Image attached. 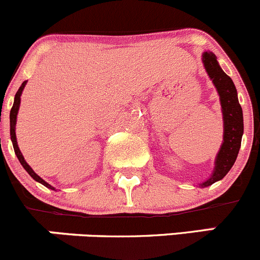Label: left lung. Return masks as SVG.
<instances>
[{
  "label": "left lung",
  "instance_id": "1",
  "mask_svg": "<svg viewBox=\"0 0 260 260\" xmlns=\"http://www.w3.org/2000/svg\"><path fill=\"white\" fill-rule=\"evenodd\" d=\"M202 63L207 76L214 83L220 97L221 112L223 121V135L220 150L215 158V167L210 178L200 183L201 188L209 187L215 182L221 181L233 168L241 145L244 134L243 110L238 100V91L233 79L221 69L217 56L212 51H204Z\"/></svg>",
  "mask_w": 260,
  "mask_h": 260
}]
</instances>
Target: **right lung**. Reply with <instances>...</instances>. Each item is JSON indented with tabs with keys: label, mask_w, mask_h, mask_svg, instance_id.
I'll return each instance as SVG.
<instances>
[{
	"label": "right lung",
	"mask_w": 260,
	"mask_h": 260,
	"mask_svg": "<svg viewBox=\"0 0 260 260\" xmlns=\"http://www.w3.org/2000/svg\"><path fill=\"white\" fill-rule=\"evenodd\" d=\"M27 81H25L24 83L20 86L19 91L16 92V94H15V100H14V106H12L11 109V112H10V135H11V141H12V145H14V150H15V154H16L17 159H19V161L21 163V166L24 167L25 171L27 172V173L31 176L32 179H35L37 182H39V183H42L43 186H45L46 188L49 189H53V191H56L55 188H54L51 184H49L48 182H45L44 179L42 178L40 176H38L37 173H35L34 171H32L31 167L29 166V164L26 163V160H25L24 155H22L21 150L19 149V145H17V139H16V121H17V114H19V109H20V104H21V94H22V91H24L25 86H26Z\"/></svg>",
	"instance_id": "right-lung-1"
}]
</instances>
